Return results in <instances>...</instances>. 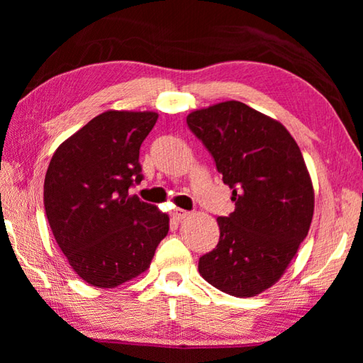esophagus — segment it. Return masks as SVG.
I'll return each mask as SVG.
<instances>
[{"label": "esophagus", "instance_id": "esophagus-1", "mask_svg": "<svg viewBox=\"0 0 363 363\" xmlns=\"http://www.w3.org/2000/svg\"><path fill=\"white\" fill-rule=\"evenodd\" d=\"M190 215V212L189 211H184V209H174L173 212H172V217L174 218V220H184V218H187Z\"/></svg>", "mask_w": 363, "mask_h": 363}]
</instances>
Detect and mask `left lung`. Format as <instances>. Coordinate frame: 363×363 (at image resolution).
Listing matches in <instances>:
<instances>
[{"label": "left lung", "instance_id": "obj_1", "mask_svg": "<svg viewBox=\"0 0 363 363\" xmlns=\"http://www.w3.org/2000/svg\"><path fill=\"white\" fill-rule=\"evenodd\" d=\"M187 125L212 154L235 203L229 217L217 218L220 240L199 259V274L233 296H256L281 279L309 233V169L284 125L240 101L190 112Z\"/></svg>", "mask_w": 363, "mask_h": 363}]
</instances>
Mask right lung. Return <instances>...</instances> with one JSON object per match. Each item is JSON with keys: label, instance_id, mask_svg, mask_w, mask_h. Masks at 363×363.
Returning <instances> with one entry per match:
<instances>
[{"label": "right lung", "instance_id": "obj_1", "mask_svg": "<svg viewBox=\"0 0 363 363\" xmlns=\"http://www.w3.org/2000/svg\"><path fill=\"white\" fill-rule=\"evenodd\" d=\"M159 113L107 111L52 154L43 203L52 235L73 272L98 289H113L150 268L169 218L129 196L143 179L140 145Z\"/></svg>", "mask_w": 363, "mask_h": 363}]
</instances>
